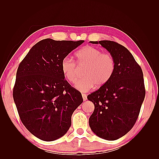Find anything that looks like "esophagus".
Segmentation results:
<instances>
[{
    "label": "esophagus",
    "mask_w": 159,
    "mask_h": 159,
    "mask_svg": "<svg viewBox=\"0 0 159 159\" xmlns=\"http://www.w3.org/2000/svg\"><path fill=\"white\" fill-rule=\"evenodd\" d=\"M82 97H83L84 101H86V100H87V95H86V94L82 93Z\"/></svg>",
    "instance_id": "34e87169"
}]
</instances>
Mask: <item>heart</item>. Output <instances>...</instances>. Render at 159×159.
Here are the masks:
<instances>
[{
  "mask_svg": "<svg viewBox=\"0 0 159 159\" xmlns=\"http://www.w3.org/2000/svg\"><path fill=\"white\" fill-rule=\"evenodd\" d=\"M75 56L79 66L85 65L82 71L84 76L74 85L78 90L87 92L94 85L96 87H101L111 78L115 64L109 53H103L97 48L86 46L77 51ZM60 67L66 79L71 83L75 82L78 74L75 61L70 56H66L62 59Z\"/></svg>",
  "mask_w": 159,
  "mask_h": 159,
  "instance_id": "1",
  "label": "heart"
}]
</instances>
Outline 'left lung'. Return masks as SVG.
<instances>
[{
    "label": "left lung",
    "mask_w": 159,
    "mask_h": 159,
    "mask_svg": "<svg viewBox=\"0 0 159 159\" xmlns=\"http://www.w3.org/2000/svg\"><path fill=\"white\" fill-rule=\"evenodd\" d=\"M89 42L105 48L113 56L115 68L108 82L88 95L95 106L89 125L99 137L117 140L133 128L138 118L145 96L143 71L123 46L110 40Z\"/></svg>",
    "instance_id": "obj_1"
}]
</instances>
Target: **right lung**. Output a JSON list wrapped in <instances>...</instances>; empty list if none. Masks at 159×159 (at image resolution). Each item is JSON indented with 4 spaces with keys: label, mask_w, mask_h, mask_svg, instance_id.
Segmentation results:
<instances>
[{
    "label": "right lung",
    "mask_w": 159,
    "mask_h": 159,
    "mask_svg": "<svg viewBox=\"0 0 159 159\" xmlns=\"http://www.w3.org/2000/svg\"><path fill=\"white\" fill-rule=\"evenodd\" d=\"M84 42L46 38L36 43L18 66L14 103L24 125L42 141L64 136L72 114L83 102L81 93L65 80L60 64Z\"/></svg>",
    "instance_id": "add662e5"
}]
</instances>
